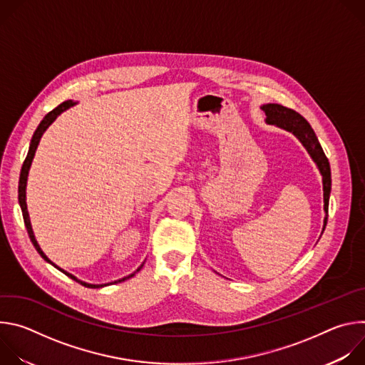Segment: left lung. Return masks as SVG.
Returning a JSON list of instances; mask_svg holds the SVG:
<instances>
[{
	"label": "left lung",
	"instance_id": "1",
	"mask_svg": "<svg viewBox=\"0 0 365 365\" xmlns=\"http://www.w3.org/2000/svg\"><path fill=\"white\" fill-rule=\"evenodd\" d=\"M266 114V123L270 125H276L279 128H283L289 133H292L306 148L312 160L315 162L318 166L321 175H322V185H324V228L322 234L327 227L328 221V206H329V195H331V166L327 159V155L319 144V140L312 130L310 124L296 111L286 108L280 103H264V106L259 107Z\"/></svg>",
	"mask_w": 365,
	"mask_h": 365
}]
</instances>
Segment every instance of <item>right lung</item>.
I'll return each instance as SVG.
<instances>
[{"mask_svg":"<svg viewBox=\"0 0 365 365\" xmlns=\"http://www.w3.org/2000/svg\"><path fill=\"white\" fill-rule=\"evenodd\" d=\"M76 103H78V101H72V99L62 102L59 107H56L53 111H50L47 115H44V118L41 120V123H40V124H38V127L36 128V131H34V134H33V137H31V141H30V147H29L27 158H26V160H24V163H23L21 173H20V180H19V203H20V207H21L23 220H24V225H26V228H27L29 237H30V240H31V242H33L34 248H36V250H37V252L41 255V258L44 259V262H47L48 264H51L53 267H56L58 270H61L62 273H65L68 277L73 279L75 282L81 283V284H82V286H85V287L99 289V287L110 286V284H114V283H120V282H124V280H127V279L133 277L137 272H140V270H141V267L144 266V263H143V264H141V266H140L134 273H131V274H128V276H125V277H123V279H118V280H115V282H111V283H106V284H92V283H86V282L79 280V279H78V277H75L73 274H71V273L65 272L63 269H61L59 266H56V264H55L53 262H51V259H50V258L43 252V250L40 248V245H38V242H37V240H36V237H34V232H33V228H31V222H30V217H29V211H27V202H26L27 178H29V172H30V168H31V162H33V159H34V154H36V150H37V145H38V143H40L41 135H43V134H44V131L51 125V123H55V120H56L62 113H65V111H66V110H69L71 107L76 106Z\"/></svg>","mask_w":365,"mask_h":365,"instance_id":"1","label":"right lung"}]
</instances>
